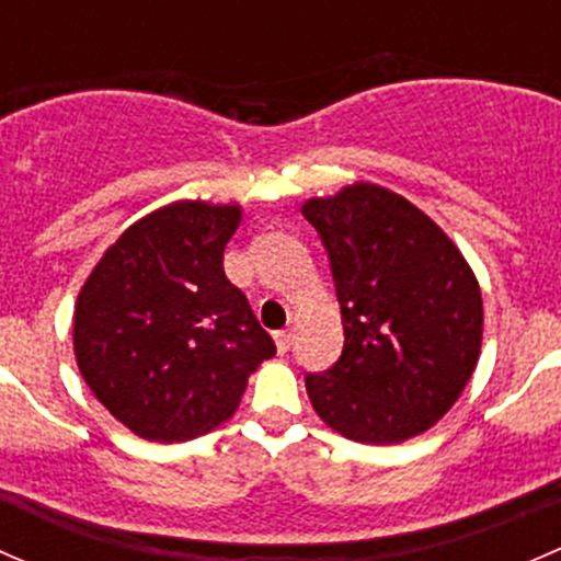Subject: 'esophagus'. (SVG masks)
<instances>
[{"mask_svg":"<svg viewBox=\"0 0 561 561\" xmlns=\"http://www.w3.org/2000/svg\"><path fill=\"white\" fill-rule=\"evenodd\" d=\"M274 342L279 353H287L293 347V331H276L274 333Z\"/></svg>","mask_w":561,"mask_h":561,"instance_id":"esophagus-1","label":"esophagus"}]
</instances>
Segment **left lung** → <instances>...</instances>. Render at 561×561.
Segmentation results:
<instances>
[{
  "instance_id": "left-lung-1",
  "label": "left lung",
  "mask_w": 561,
  "mask_h": 561,
  "mask_svg": "<svg viewBox=\"0 0 561 561\" xmlns=\"http://www.w3.org/2000/svg\"><path fill=\"white\" fill-rule=\"evenodd\" d=\"M331 263L344 347L309 371L317 415L355 443L432 428L472 377L483 301L454 241L396 192L355 184L301 208Z\"/></svg>"
}]
</instances>
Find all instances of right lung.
<instances>
[{
	"instance_id": "obj_1",
	"label": "right lung",
	"mask_w": 561,
	"mask_h": 561,
	"mask_svg": "<svg viewBox=\"0 0 561 561\" xmlns=\"http://www.w3.org/2000/svg\"><path fill=\"white\" fill-rule=\"evenodd\" d=\"M239 222V206L160 208L124 230L78 296V369L138 437L206 434L233 415L247 377L276 355L222 268Z\"/></svg>"
}]
</instances>
